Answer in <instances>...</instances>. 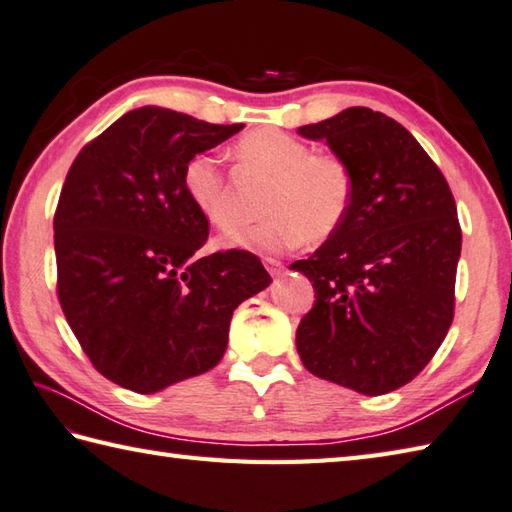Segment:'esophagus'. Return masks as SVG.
I'll return each instance as SVG.
<instances>
[{"mask_svg": "<svg viewBox=\"0 0 512 512\" xmlns=\"http://www.w3.org/2000/svg\"><path fill=\"white\" fill-rule=\"evenodd\" d=\"M264 266L268 268V273L273 277L284 273V262H279V259H275V257H264Z\"/></svg>", "mask_w": 512, "mask_h": 512, "instance_id": "esophagus-1", "label": "esophagus"}]
</instances>
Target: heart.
<instances>
[{
	"label": "heart",
	"instance_id": "1",
	"mask_svg": "<svg viewBox=\"0 0 512 512\" xmlns=\"http://www.w3.org/2000/svg\"><path fill=\"white\" fill-rule=\"evenodd\" d=\"M237 157L264 175L268 188L262 195L259 222L237 226L233 190L219 159L210 153L190 157L182 184L199 215L210 224L228 230L224 244L262 253H277L306 242H324L344 224L353 204V173L342 157L313 153L304 139L282 130L259 128L239 139Z\"/></svg>",
	"mask_w": 512,
	"mask_h": 512
}]
</instances>
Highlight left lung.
<instances>
[{"mask_svg": "<svg viewBox=\"0 0 512 512\" xmlns=\"http://www.w3.org/2000/svg\"><path fill=\"white\" fill-rule=\"evenodd\" d=\"M297 133L326 139L355 182L344 224L290 264L315 288L299 357L328 382L386 395L422 373L453 324L455 197L417 139L377 110L346 108Z\"/></svg>", "mask_w": 512, "mask_h": 512, "instance_id": "8db88e82", "label": "left lung"}]
</instances>
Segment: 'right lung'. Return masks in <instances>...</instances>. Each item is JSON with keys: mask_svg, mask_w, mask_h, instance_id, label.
Returning <instances> with one entry per match:
<instances>
[{"mask_svg": "<svg viewBox=\"0 0 512 512\" xmlns=\"http://www.w3.org/2000/svg\"><path fill=\"white\" fill-rule=\"evenodd\" d=\"M242 128L144 106L68 170L53 219L57 297L90 364L122 388L150 395L217 366L233 310L270 284L248 250L197 257L208 219L182 184L190 157Z\"/></svg>", "mask_w": 512, "mask_h": 512, "instance_id": "right-lung-1", "label": "right lung"}]
</instances>
